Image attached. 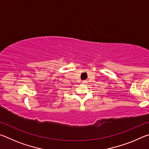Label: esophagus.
I'll list each match as a JSON object with an SVG mask.
<instances>
[{
  "label": "esophagus",
  "mask_w": 149,
  "mask_h": 149,
  "mask_svg": "<svg viewBox=\"0 0 149 149\" xmlns=\"http://www.w3.org/2000/svg\"><path fill=\"white\" fill-rule=\"evenodd\" d=\"M83 83H84V84H86L87 81H83Z\"/></svg>",
  "instance_id": "obj_1"
}]
</instances>
